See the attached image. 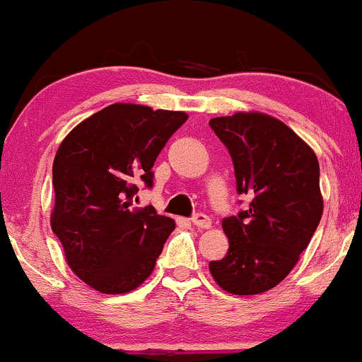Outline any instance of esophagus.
<instances>
[{"instance_id": "1", "label": "esophagus", "mask_w": 362, "mask_h": 362, "mask_svg": "<svg viewBox=\"0 0 362 362\" xmlns=\"http://www.w3.org/2000/svg\"><path fill=\"white\" fill-rule=\"evenodd\" d=\"M192 223L197 228H202V230H207V228H211V218L204 213L194 214L192 216Z\"/></svg>"}]
</instances>
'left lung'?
<instances>
[{
  "instance_id": "left-lung-1",
  "label": "left lung",
  "mask_w": 362,
  "mask_h": 362,
  "mask_svg": "<svg viewBox=\"0 0 362 362\" xmlns=\"http://www.w3.org/2000/svg\"><path fill=\"white\" fill-rule=\"evenodd\" d=\"M233 161L236 192L250 204L223 219L230 250L209 271L231 294H260L293 271L323 213L320 167L308 144L281 120L238 112L209 120Z\"/></svg>"
}]
</instances>
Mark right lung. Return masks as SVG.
<instances>
[{
	"label": "right lung",
	"instance_id": "right-lung-1",
	"mask_svg": "<svg viewBox=\"0 0 362 362\" xmlns=\"http://www.w3.org/2000/svg\"><path fill=\"white\" fill-rule=\"evenodd\" d=\"M185 112L114 103L66 136L52 165L51 226L83 282L105 294L136 289L155 269L175 221L151 206L134 209L139 182L153 187V165Z\"/></svg>",
	"mask_w": 362,
	"mask_h": 362
}]
</instances>
